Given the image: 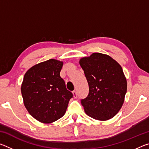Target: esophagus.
I'll list each match as a JSON object with an SVG mask.
<instances>
[{
  "mask_svg": "<svg viewBox=\"0 0 149 149\" xmlns=\"http://www.w3.org/2000/svg\"><path fill=\"white\" fill-rule=\"evenodd\" d=\"M73 93V95H74V97L75 98V99H76L77 97V92L75 91H74L72 92Z\"/></svg>",
  "mask_w": 149,
  "mask_h": 149,
  "instance_id": "1",
  "label": "esophagus"
}]
</instances>
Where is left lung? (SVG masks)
Wrapping results in <instances>:
<instances>
[{"mask_svg":"<svg viewBox=\"0 0 149 149\" xmlns=\"http://www.w3.org/2000/svg\"><path fill=\"white\" fill-rule=\"evenodd\" d=\"M79 64L89 84L87 97L81 100L86 114L105 121L117 114L124 102L127 80L122 68L107 54L95 52Z\"/></svg>","mask_w":149,"mask_h":149,"instance_id":"1","label":"left lung"}]
</instances>
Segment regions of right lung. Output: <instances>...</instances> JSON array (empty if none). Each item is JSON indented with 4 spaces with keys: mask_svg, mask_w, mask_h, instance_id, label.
<instances>
[{
    "mask_svg": "<svg viewBox=\"0 0 149 149\" xmlns=\"http://www.w3.org/2000/svg\"><path fill=\"white\" fill-rule=\"evenodd\" d=\"M62 65L63 62L50 59L32 66L24 75L21 87L24 106L41 123H50L62 118L73 97L60 75Z\"/></svg>",
    "mask_w": 149,
    "mask_h": 149,
    "instance_id": "1",
    "label": "right lung"
}]
</instances>
